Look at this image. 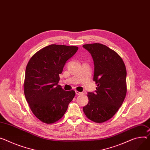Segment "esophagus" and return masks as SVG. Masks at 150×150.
<instances>
[{
	"label": "esophagus",
	"instance_id": "34e87169",
	"mask_svg": "<svg viewBox=\"0 0 150 150\" xmlns=\"http://www.w3.org/2000/svg\"><path fill=\"white\" fill-rule=\"evenodd\" d=\"M76 95H80V94H82V93H80V92H79L77 91H76Z\"/></svg>",
	"mask_w": 150,
	"mask_h": 150
}]
</instances>
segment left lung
<instances>
[{"mask_svg": "<svg viewBox=\"0 0 150 150\" xmlns=\"http://www.w3.org/2000/svg\"><path fill=\"white\" fill-rule=\"evenodd\" d=\"M83 47L93 57L95 93H88L89 102L83 108L86 117L100 123L110 119L122 105L127 93L125 64L120 55L99 43L85 44Z\"/></svg>", "mask_w": 150, "mask_h": 150, "instance_id": "obj_1", "label": "left lung"}]
</instances>
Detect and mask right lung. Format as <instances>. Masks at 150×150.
<instances>
[{"mask_svg": "<svg viewBox=\"0 0 150 150\" xmlns=\"http://www.w3.org/2000/svg\"><path fill=\"white\" fill-rule=\"evenodd\" d=\"M77 50L76 46L51 44L37 52L28 63L25 96L33 113L44 123L60 120L75 96L74 91H64L57 83L65 62Z\"/></svg>", "mask_w": 150, "mask_h": 150, "instance_id": "right-lung-1", "label": "right lung"}]
</instances>
